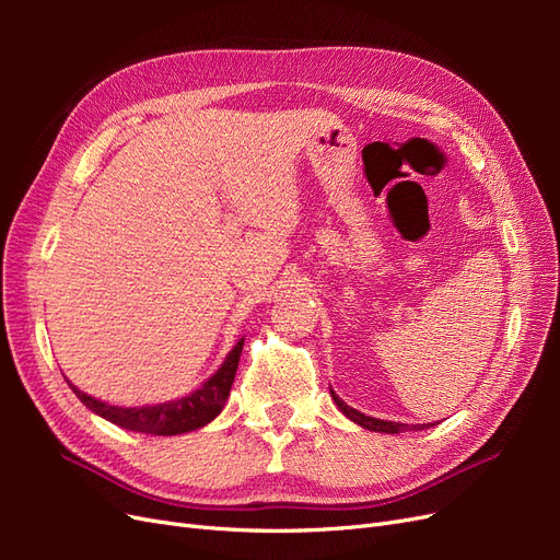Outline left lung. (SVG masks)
I'll list each match as a JSON object with an SVG mask.
<instances>
[{"mask_svg": "<svg viewBox=\"0 0 560 560\" xmlns=\"http://www.w3.org/2000/svg\"><path fill=\"white\" fill-rule=\"evenodd\" d=\"M331 399L334 404L341 409L352 422H358V425H362L364 430H371V432H385V434H399V432H409V430H422L425 425H406V422H393V420H378V418H371V416H364L362 411L352 409V406H348L343 399H338V395L331 389ZM430 428V425H428Z\"/></svg>", "mask_w": 560, "mask_h": 560, "instance_id": "left-lung-1", "label": "left lung"}]
</instances>
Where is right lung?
Returning <instances> with one entry per match:
<instances>
[{
	"instance_id": "add662e5",
	"label": "right lung",
	"mask_w": 560,
	"mask_h": 560,
	"mask_svg": "<svg viewBox=\"0 0 560 560\" xmlns=\"http://www.w3.org/2000/svg\"><path fill=\"white\" fill-rule=\"evenodd\" d=\"M243 343L245 338H241V341L233 346L224 364L217 369V374L202 383L196 393L175 401L126 409V406H112V404L100 401L86 393H81V389L70 381L67 383H70L72 393L83 401L86 409H91L100 418L114 422L118 428L130 430V432H142V434H159V436L184 434V432L208 425V422H212L219 413H222L235 378V369H238V362H241Z\"/></svg>"
}]
</instances>
